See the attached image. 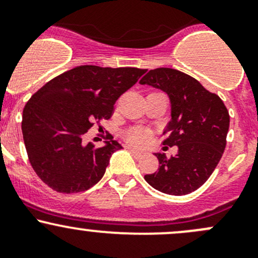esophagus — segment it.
Wrapping results in <instances>:
<instances>
[{
	"mask_svg": "<svg viewBox=\"0 0 258 258\" xmlns=\"http://www.w3.org/2000/svg\"><path fill=\"white\" fill-rule=\"evenodd\" d=\"M126 149H128L129 152L132 153V154L134 155L135 158H140V157H142V155H143V153H142V152H139V150H135V149H133V148H130V147L126 148Z\"/></svg>",
	"mask_w": 258,
	"mask_h": 258,
	"instance_id": "obj_1",
	"label": "esophagus"
}]
</instances>
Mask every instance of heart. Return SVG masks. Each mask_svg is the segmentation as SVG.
<instances>
[{"label": "heart", "mask_w": 258, "mask_h": 258, "mask_svg": "<svg viewBox=\"0 0 258 258\" xmlns=\"http://www.w3.org/2000/svg\"><path fill=\"white\" fill-rule=\"evenodd\" d=\"M152 138V133L142 126H133L124 133V139L126 143L134 147H145Z\"/></svg>", "instance_id": "heart-1"}]
</instances>
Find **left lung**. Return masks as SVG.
I'll use <instances>...</instances> for the list:
<instances>
[{"label": "left lung", "instance_id": "8db88e82", "mask_svg": "<svg viewBox=\"0 0 258 258\" xmlns=\"http://www.w3.org/2000/svg\"><path fill=\"white\" fill-rule=\"evenodd\" d=\"M142 85L162 89L172 103V120L163 145H177L174 157L157 153L159 168L144 179L155 189L184 196L205 184L221 160L227 143L229 114L222 99L192 76L169 68L149 70Z\"/></svg>", "mask_w": 258, "mask_h": 258}]
</instances>
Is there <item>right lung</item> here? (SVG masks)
I'll use <instances>...</instances> for the list:
<instances>
[{
	"mask_svg": "<svg viewBox=\"0 0 258 258\" xmlns=\"http://www.w3.org/2000/svg\"><path fill=\"white\" fill-rule=\"evenodd\" d=\"M145 69L83 65L46 83L22 113V134L30 164L58 193H79L103 178L109 158L121 145L106 135L105 147L84 143L88 130L109 120L115 101Z\"/></svg>",
	"mask_w": 258,
	"mask_h": 258,
	"instance_id": "1",
	"label": "right lung"
}]
</instances>
